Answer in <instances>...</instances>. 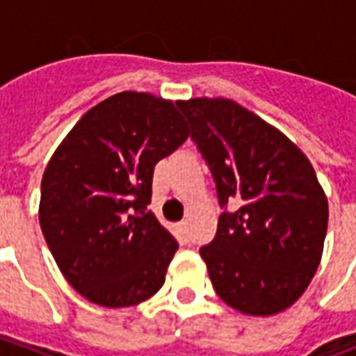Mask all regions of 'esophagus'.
Segmentation results:
<instances>
[{
  "mask_svg": "<svg viewBox=\"0 0 356 356\" xmlns=\"http://www.w3.org/2000/svg\"><path fill=\"white\" fill-rule=\"evenodd\" d=\"M186 227H188V225H186V221H179L177 231L181 232V234H186Z\"/></svg>",
  "mask_w": 356,
  "mask_h": 356,
  "instance_id": "34e87169",
  "label": "esophagus"
}]
</instances>
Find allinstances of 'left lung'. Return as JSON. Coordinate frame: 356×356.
Wrapping results in <instances>:
<instances>
[{"instance_id": "1", "label": "left lung", "mask_w": 356, "mask_h": 356, "mask_svg": "<svg viewBox=\"0 0 356 356\" xmlns=\"http://www.w3.org/2000/svg\"><path fill=\"white\" fill-rule=\"evenodd\" d=\"M191 137L216 181L223 211L200 248L217 296L240 313L286 311L318 268L328 200L307 156L284 133L231 99L183 101Z\"/></svg>"}]
</instances>
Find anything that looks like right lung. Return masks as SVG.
I'll use <instances>...</instances> for the list:
<instances>
[{
	"label": "right lung",
	"instance_id": "1",
	"mask_svg": "<svg viewBox=\"0 0 356 356\" xmlns=\"http://www.w3.org/2000/svg\"><path fill=\"white\" fill-rule=\"evenodd\" d=\"M183 101L122 91L88 110L42 179L40 225L60 273L91 303L152 298L179 244L148 211L154 165L191 135Z\"/></svg>",
	"mask_w": 356,
	"mask_h": 356
}]
</instances>
